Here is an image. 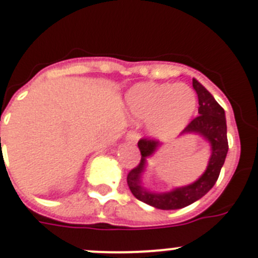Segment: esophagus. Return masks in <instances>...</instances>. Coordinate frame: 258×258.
I'll list each match as a JSON object with an SVG mask.
<instances>
[{"label": "esophagus", "instance_id": "1", "mask_svg": "<svg viewBox=\"0 0 258 258\" xmlns=\"http://www.w3.org/2000/svg\"><path fill=\"white\" fill-rule=\"evenodd\" d=\"M140 138H141L140 133H138V132H136V131H129L126 133V141H127V142L136 143L137 141L140 140Z\"/></svg>", "mask_w": 258, "mask_h": 258}]
</instances>
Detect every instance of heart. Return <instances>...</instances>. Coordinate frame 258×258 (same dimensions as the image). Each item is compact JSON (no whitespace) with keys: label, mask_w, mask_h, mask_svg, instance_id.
I'll return each mask as SVG.
<instances>
[{"label":"heart","mask_w":258,"mask_h":258,"mask_svg":"<svg viewBox=\"0 0 258 258\" xmlns=\"http://www.w3.org/2000/svg\"><path fill=\"white\" fill-rule=\"evenodd\" d=\"M195 92L183 83L143 84L126 95V106L138 121L149 122L154 137L166 140L179 133L197 108Z\"/></svg>","instance_id":"b5f03b06"}]
</instances>
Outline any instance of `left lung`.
<instances>
[{"instance_id":"left-lung-1","label":"left lung","mask_w":258,"mask_h":258,"mask_svg":"<svg viewBox=\"0 0 258 258\" xmlns=\"http://www.w3.org/2000/svg\"><path fill=\"white\" fill-rule=\"evenodd\" d=\"M192 86L199 99V109H198L199 116L188 122L187 126L183 129V133H192V132L199 133L203 137H206L211 143L212 156L209 159L206 173L192 184L175 188L170 192L154 194L145 190L141 186V174L145 168L146 157L150 156L159 146V141L151 140V138H141L138 141V147H140L142 159L136 168L127 173L126 182L132 194L138 200L157 209H164V211L181 209L204 197L217 182L221 168L226 159L229 142H227L225 111L199 81L192 79Z\"/></svg>"}]
</instances>
